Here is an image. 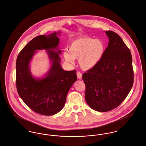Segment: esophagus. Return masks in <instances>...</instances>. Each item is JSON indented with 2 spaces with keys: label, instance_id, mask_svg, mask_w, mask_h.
<instances>
[{
  "label": "esophagus",
  "instance_id": "obj_1",
  "mask_svg": "<svg viewBox=\"0 0 146 146\" xmlns=\"http://www.w3.org/2000/svg\"><path fill=\"white\" fill-rule=\"evenodd\" d=\"M77 77H78V78L79 79H81V78H82V74H81V72H78L77 73Z\"/></svg>",
  "mask_w": 146,
  "mask_h": 146
}]
</instances>
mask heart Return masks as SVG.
Returning <instances> with one entry per match:
<instances>
[{
	"mask_svg": "<svg viewBox=\"0 0 146 146\" xmlns=\"http://www.w3.org/2000/svg\"><path fill=\"white\" fill-rule=\"evenodd\" d=\"M105 52V44L100 40L81 37L73 40L65 51L64 56L70 63L79 59L80 66L84 70H89L96 66L102 60Z\"/></svg>",
	"mask_w": 146,
	"mask_h": 146,
	"instance_id": "obj_1",
	"label": "heart"
}]
</instances>
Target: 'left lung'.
Here are the masks:
<instances>
[{
    "instance_id": "1",
    "label": "left lung",
    "mask_w": 146,
    "mask_h": 146,
    "mask_svg": "<svg viewBox=\"0 0 146 146\" xmlns=\"http://www.w3.org/2000/svg\"><path fill=\"white\" fill-rule=\"evenodd\" d=\"M108 47L99 64L85 72V100L93 110L106 112L119 106L133 84L132 57L119 36L105 31Z\"/></svg>"
}]
</instances>
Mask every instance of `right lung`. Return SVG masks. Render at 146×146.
<instances>
[{"label": "right lung", "instance_id": "1", "mask_svg": "<svg viewBox=\"0 0 146 146\" xmlns=\"http://www.w3.org/2000/svg\"><path fill=\"white\" fill-rule=\"evenodd\" d=\"M61 31L40 35L28 43L19 53L16 61V85L18 94L32 110L44 115H52L62 110L67 94L77 80L76 71H65L61 67L58 47ZM46 51L51 66L41 78L30 71V64L37 50Z\"/></svg>", "mask_w": 146, "mask_h": 146}]
</instances>
